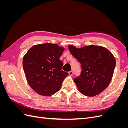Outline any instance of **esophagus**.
<instances>
[{"mask_svg":"<svg viewBox=\"0 0 128 128\" xmlns=\"http://www.w3.org/2000/svg\"><path fill=\"white\" fill-rule=\"evenodd\" d=\"M68 74H69V75H70V76H72V74H73V72H72V71H70V72H68Z\"/></svg>","mask_w":128,"mask_h":128,"instance_id":"esophagus-1","label":"esophagus"}]
</instances>
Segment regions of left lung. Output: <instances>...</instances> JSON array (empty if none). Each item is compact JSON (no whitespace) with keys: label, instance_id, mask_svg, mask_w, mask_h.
<instances>
[{"label":"left lung","instance_id":"obj_1","mask_svg":"<svg viewBox=\"0 0 128 128\" xmlns=\"http://www.w3.org/2000/svg\"><path fill=\"white\" fill-rule=\"evenodd\" d=\"M69 50L81 64V74L74 80L84 96H94L107 88L112 80L116 64L114 56L101 46L90 45L77 48L70 45Z\"/></svg>","mask_w":128,"mask_h":128}]
</instances>
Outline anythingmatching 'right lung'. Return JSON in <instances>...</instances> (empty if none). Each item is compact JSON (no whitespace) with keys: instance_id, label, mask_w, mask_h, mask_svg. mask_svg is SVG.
Masks as SVG:
<instances>
[{"instance_id":"obj_1","label":"right lung","mask_w":128,"mask_h":128,"mask_svg":"<svg viewBox=\"0 0 128 128\" xmlns=\"http://www.w3.org/2000/svg\"><path fill=\"white\" fill-rule=\"evenodd\" d=\"M64 48L56 44H38L31 48L23 58V68L29 84L37 94L50 96L59 91L68 73L62 70L59 58Z\"/></svg>"}]
</instances>
